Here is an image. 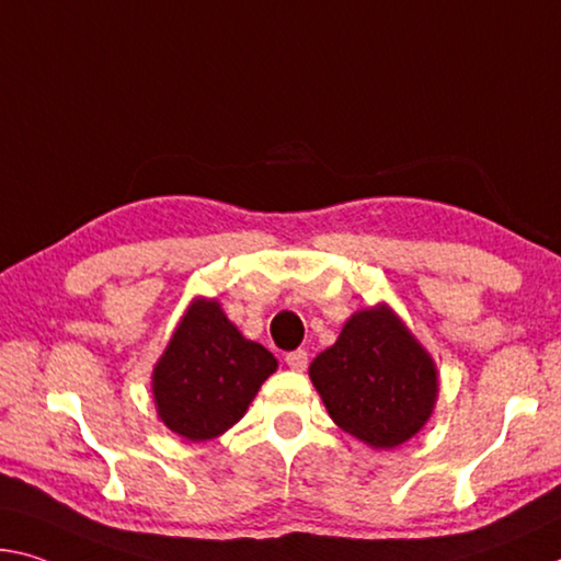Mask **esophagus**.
I'll return each mask as SVG.
<instances>
[{
	"label": "esophagus",
	"mask_w": 561,
	"mask_h": 561,
	"mask_svg": "<svg viewBox=\"0 0 561 561\" xmlns=\"http://www.w3.org/2000/svg\"><path fill=\"white\" fill-rule=\"evenodd\" d=\"M284 362H287L289 369L295 371H305L307 369V362H309V354L305 350H297V352H289L287 357H284Z\"/></svg>",
	"instance_id": "obj_1"
}]
</instances>
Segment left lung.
I'll use <instances>...</instances> for the list:
<instances>
[{
    "instance_id": "1",
    "label": "left lung",
    "mask_w": 561,
    "mask_h": 561,
    "mask_svg": "<svg viewBox=\"0 0 561 561\" xmlns=\"http://www.w3.org/2000/svg\"><path fill=\"white\" fill-rule=\"evenodd\" d=\"M336 426L375 449L412 439L434 412L437 364L387 305L354 312L340 340L309 364Z\"/></svg>"
}]
</instances>
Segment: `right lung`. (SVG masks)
Listing matches in <instances>:
<instances>
[{
    "mask_svg": "<svg viewBox=\"0 0 561 561\" xmlns=\"http://www.w3.org/2000/svg\"><path fill=\"white\" fill-rule=\"evenodd\" d=\"M277 359L239 332L217 299L197 297L152 371L157 414L190 442H207L242 420Z\"/></svg>",
    "mask_w": 561,
    "mask_h": 561,
    "instance_id": "add662e5",
    "label": "right lung"
}]
</instances>
